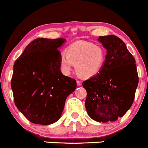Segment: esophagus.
Here are the masks:
<instances>
[{
    "label": "esophagus",
    "instance_id": "obj_1",
    "mask_svg": "<svg viewBox=\"0 0 148 148\" xmlns=\"http://www.w3.org/2000/svg\"><path fill=\"white\" fill-rule=\"evenodd\" d=\"M77 86H81V85H82V82H81L80 81L77 80Z\"/></svg>",
    "mask_w": 148,
    "mask_h": 148
}]
</instances>
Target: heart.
<instances>
[{
  "label": "heart",
  "mask_w": 148,
  "mask_h": 148,
  "mask_svg": "<svg viewBox=\"0 0 148 148\" xmlns=\"http://www.w3.org/2000/svg\"><path fill=\"white\" fill-rule=\"evenodd\" d=\"M106 60V52L102 47L92 42L77 41L71 44L66 55L59 58V67L65 75L71 74L73 66L79 76L84 78L93 77L99 73Z\"/></svg>",
  "instance_id": "1"
}]
</instances>
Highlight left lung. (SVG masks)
I'll return each instance as SVG.
<instances>
[{
    "instance_id": "1",
    "label": "left lung",
    "mask_w": 148,
    "mask_h": 148,
    "mask_svg": "<svg viewBox=\"0 0 148 148\" xmlns=\"http://www.w3.org/2000/svg\"><path fill=\"white\" fill-rule=\"evenodd\" d=\"M98 40L107 50L103 66L94 77L84 81L85 108L99 122L116 121L129 110L138 84L136 61L120 38L113 35Z\"/></svg>"
}]
</instances>
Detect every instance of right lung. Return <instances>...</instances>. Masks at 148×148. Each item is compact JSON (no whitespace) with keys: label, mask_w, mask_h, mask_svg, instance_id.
Wrapping results in <instances>:
<instances>
[{"label":"right lung","mask_w":148,"mask_h":148,"mask_svg":"<svg viewBox=\"0 0 148 148\" xmlns=\"http://www.w3.org/2000/svg\"><path fill=\"white\" fill-rule=\"evenodd\" d=\"M66 39L40 38L14 62L11 88L14 103L31 122L48 125L60 119L66 98L77 87L59 67V48Z\"/></svg>","instance_id":"1"}]
</instances>
